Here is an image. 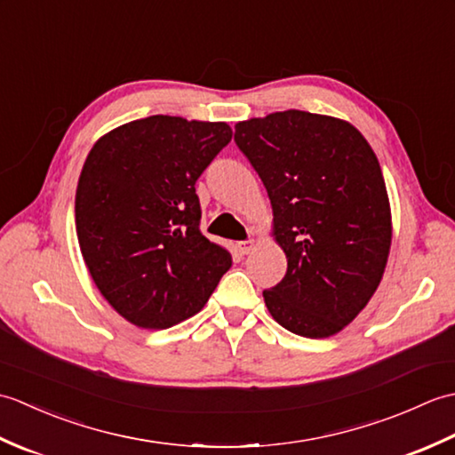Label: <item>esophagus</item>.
Listing matches in <instances>:
<instances>
[{
  "mask_svg": "<svg viewBox=\"0 0 455 455\" xmlns=\"http://www.w3.org/2000/svg\"><path fill=\"white\" fill-rule=\"evenodd\" d=\"M240 254H250L254 250V240H243V243L236 244Z\"/></svg>",
  "mask_w": 455,
  "mask_h": 455,
  "instance_id": "obj_1",
  "label": "esophagus"
}]
</instances>
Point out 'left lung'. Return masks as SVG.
<instances>
[{"instance_id": "8db88e82", "label": "left lung", "mask_w": 455, "mask_h": 455, "mask_svg": "<svg viewBox=\"0 0 455 455\" xmlns=\"http://www.w3.org/2000/svg\"><path fill=\"white\" fill-rule=\"evenodd\" d=\"M235 142L262 180L285 277L266 289L289 332L326 338L360 315L391 248V209L375 152L350 123L279 111L236 123Z\"/></svg>"}]
</instances>
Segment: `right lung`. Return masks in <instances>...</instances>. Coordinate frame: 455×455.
Returning a JSON list of instances; mask_svg holds the SVG:
<instances>
[{
  "label": "right lung",
  "mask_w": 455,
  "mask_h": 455,
  "mask_svg": "<svg viewBox=\"0 0 455 455\" xmlns=\"http://www.w3.org/2000/svg\"><path fill=\"white\" fill-rule=\"evenodd\" d=\"M233 139L227 123L152 115L93 144L76 189V230L95 285L140 328L199 313L233 264L201 235L196 181Z\"/></svg>",
  "instance_id": "add662e5"
}]
</instances>
